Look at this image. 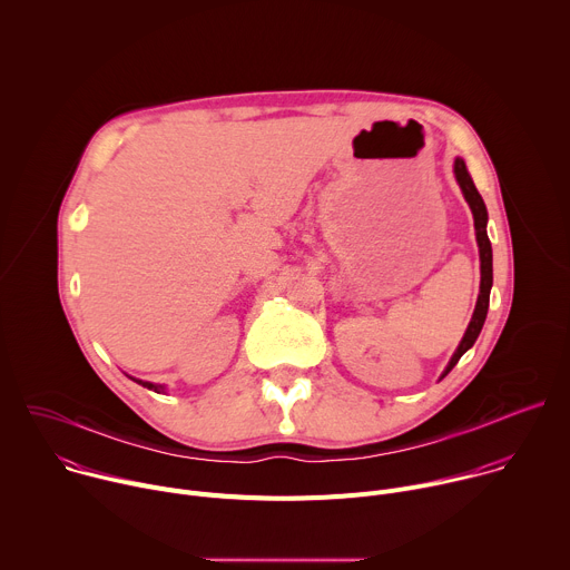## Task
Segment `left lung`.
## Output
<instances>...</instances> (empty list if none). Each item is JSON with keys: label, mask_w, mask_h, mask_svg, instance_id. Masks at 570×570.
<instances>
[{"label": "left lung", "mask_w": 570, "mask_h": 570, "mask_svg": "<svg viewBox=\"0 0 570 570\" xmlns=\"http://www.w3.org/2000/svg\"><path fill=\"white\" fill-rule=\"evenodd\" d=\"M455 178L460 183V189L473 212V225H475V240H478V248H480V295H478V302H475V311H473V317L469 322L466 327V334L460 343V347L455 350L444 376L455 367V363L462 358V354L473 347L482 324H484V317H487V308H490V291H492V282H494V275H492V243H490V236H487V207L464 167V159H455Z\"/></svg>", "instance_id": "left-lung-1"}]
</instances>
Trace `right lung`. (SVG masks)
<instances>
[{"label":"right lung","mask_w":570,"mask_h":570,"mask_svg":"<svg viewBox=\"0 0 570 570\" xmlns=\"http://www.w3.org/2000/svg\"><path fill=\"white\" fill-rule=\"evenodd\" d=\"M137 383H141V385H144V387H148V390H155V392L165 390V387H161V385H153V383H148V381H146V383H144V381H137Z\"/></svg>","instance_id":"right-lung-1"}]
</instances>
